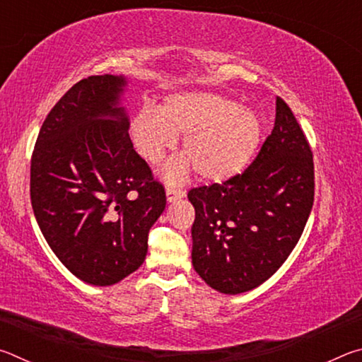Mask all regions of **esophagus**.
Masks as SVG:
<instances>
[{
    "instance_id": "esophagus-1",
    "label": "esophagus",
    "mask_w": 362,
    "mask_h": 362,
    "mask_svg": "<svg viewBox=\"0 0 362 362\" xmlns=\"http://www.w3.org/2000/svg\"><path fill=\"white\" fill-rule=\"evenodd\" d=\"M183 196H185V192H183V189H177L173 187L166 188V198L169 203H174V201H177V199H182Z\"/></svg>"
}]
</instances>
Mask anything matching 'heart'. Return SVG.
<instances>
[{"mask_svg":"<svg viewBox=\"0 0 362 362\" xmlns=\"http://www.w3.org/2000/svg\"><path fill=\"white\" fill-rule=\"evenodd\" d=\"M134 148L148 164H158L182 139L180 158L166 177L180 180L194 168L203 180L223 182L241 174L262 139V121L252 110L223 95L192 90L168 95L156 112L145 107L129 124Z\"/></svg>","mask_w":362,"mask_h":362,"instance_id":"obj_1","label":"heart"}]
</instances>
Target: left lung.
Here are the masks:
<instances>
[{"label":"left lung","mask_w":362,"mask_h":362,"mask_svg":"<svg viewBox=\"0 0 362 362\" xmlns=\"http://www.w3.org/2000/svg\"><path fill=\"white\" fill-rule=\"evenodd\" d=\"M188 199L196 214L192 262L212 289L236 296L278 272L315 199L313 153L281 97L273 131L254 163L223 183L189 189Z\"/></svg>","instance_id":"left-lung-1"}]
</instances>
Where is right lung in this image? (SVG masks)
<instances>
[{
	"instance_id": "add662e5",
	"label": "right lung",
	"mask_w": 362,
	"mask_h": 362,
	"mask_svg": "<svg viewBox=\"0 0 362 362\" xmlns=\"http://www.w3.org/2000/svg\"><path fill=\"white\" fill-rule=\"evenodd\" d=\"M124 76L76 83L42 122L30 166L40 230L84 283L112 286L142 265L166 193L131 142Z\"/></svg>"
}]
</instances>
